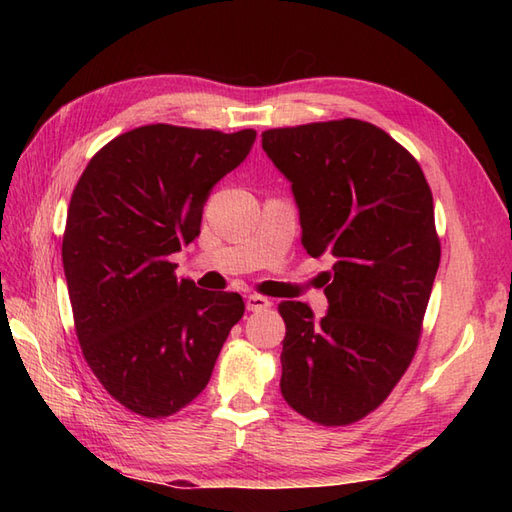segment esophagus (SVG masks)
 Returning <instances> with one entry per match:
<instances>
[{
    "label": "esophagus",
    "mask_w": 512,
    "mask_h": 512,
    "mask_svg": "<svg viewBox=\"0 0 512 512\" xmlns=\"http://www.w3.org/2000/svg\"><path fill=\"white\" fill-rule=\"evenodd\" d=\"M270 306H273V301L262 297V295H248V297H246V310H250V312L266 310V308H270Z\"/></svg>",
    "instance_id": "34e87169"
}]
</instances>
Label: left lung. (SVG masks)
I'll return each instance as SVG.
<instances>
[{"instance_id": "left-lung-1", "label": "left lung", "mask_w": 512, "mask_h": 512, "mask_svg": "<svg viewBox=\"0 0 512 512\" xmlns=\"http://www.w3.org/2000/svg\"><path fill=\"white\" fill-rule=\"evenodd\" d=\"M262 147L292 184L301 244L332 257L328 314L281 301V396L325 427L365 418L407 372L440 266L433 195L383 129L341 118L268 129Z\"/></svg>"}]
</instances>
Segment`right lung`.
Wrapping results in <instances>:
<instances>
[{"instance_id": "1", "label": "right lung", "mask_w": 512, "mask_h": 512, "mask_svg": "<svg viewBox=\"0 0 512 512\" xmlns=\"http://www.w3.org/2000/svg\"><path fill=\"white\" fill-rule=\"evenodd\" d=\"M255 136L136 127L76 182L61 246L76 336L107 394L138 416L167 418L198 398L244 317L237 292L178 279L169 255L200 235L211 189Z\"/></svg>"}]
</instances>
